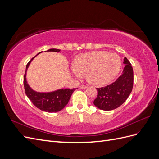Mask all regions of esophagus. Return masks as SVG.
Returning <instances> with one entry per match:
<instances>
[{"mask_svg":"<svg viewBox=\"0 0 159 159\" xmlns=\"http://www.w3.org/2000/svg\"><path fill=\"white\" fill-rule=\"evenodd\" d=\"M88 88V86L85 85L81 84V85H80V88H81V89H85V88Z\"/></svg>","mask_w":159,"mask_h":159,"instance_id":"esophagus-1","label":"esophagus"}]
</instances>
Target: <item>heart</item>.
I'll list each match as a JSON object with an SVG mask.
<instances>
[{"label": "heart", "mask_w": 159, "mask_h": 159, "mask_svg": "<svg viewBox=\"0 0 159 159\" xmlns=\"http://www.w3.org/2000/svg\"><path fill=\"white\" fill-rule=\"evenodd\" d=\"M121 66V60L117 54L106 51H93L77 56L71 71L77 78H81L82 74H88L91 83L103 85L117 76Z\"/></svg>", "instance_id": "b5f03b06"}]
</instances>
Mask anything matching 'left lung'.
Masks as SVG:
<instances>
[{
    "label": "left lung",
    "mask_w": 159,
    "mask_h": 159,
    "mask_svg": "<svg viewBox=\"0 0 159 159\" xmlns=\"http://www.w3.org/2000/svg\"><path fill=\"white\" fill-rule=\"evenodd\" d=\"M123 63L125 66L121 75L110 85L97 88L98 95L93 103L99 109L104 111L116 109L131 94L133 87V70L127 57L124 58Z\"/></svg>",
    "instance_id": "obj_1"
}]
</instances>
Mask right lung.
<instances>
[{"instance_id":"add662e5","label":"right lung","mask_w":159,"mask_h":159,"mask_svg":"<svg viewBox=\"0 0 159 159\" xmlns=\"http://www.w3.org/2000/svg\"><path fill=\"white\" fill-rule=\"evenodd\" d=\"M47 51L58 52L60 50L52 48ZM36 56L32 57L31 60L27 64L26 72L31 61ZM26 72L24 76V87H25V93L27 97L37 108L46 112L56 113L61 110L68 104L71 94L73 93L75 89H61L50 93L36 92L32 90L27 84Z\"/></svg>"}]
</instances>
